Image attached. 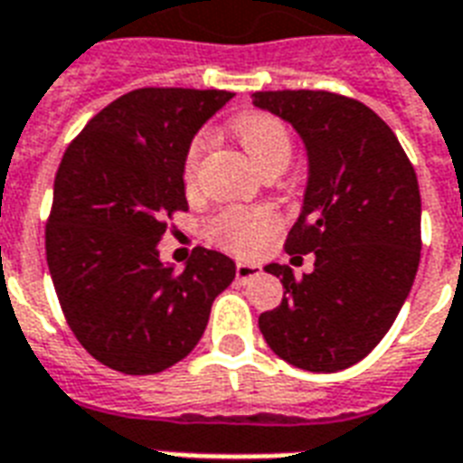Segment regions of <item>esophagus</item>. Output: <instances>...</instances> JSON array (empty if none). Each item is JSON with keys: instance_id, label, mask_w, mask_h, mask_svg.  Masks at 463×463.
Returning a JSON list of instances; mask_svg holds the SVG:
<instances>
[{"instance_id": "esophagus-1", "label": "esophagus", "mask_w": 463, "mask_h": 463, "mask_svg": "<svg viewBox=\"0 0 463 463\" xmlns=\"http://www.w3.org/2000/svg\"><path fill=\"white\" fill-rule=\"evenodd\" d=\"M259 273L260 266H256V263H246V260H239V263H236V280H241V283L251 280V278H256Z\"/></svg>"}]
</instances>
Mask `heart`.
Here are the masks:
<instances>
[{
	"label": "heart",
	"mask_w": 463,
	"mask_h": 463,
	"mask_svg": "<svg viewBox=\"0 0 463 463\" xmlns=\"http://www.w3.org/2000/svg\"><path fill=\"white\" fill-rule=\"evenodd\" d=\"M234 137L260 170L270 165H285L293 153L290 131L273 114H246L234 124ZM207 144H210V137L203 131L193 138V144L187 148L185 161H183V180L187 187L197 178ZM278 224H280L278 214L269 207H227L210 219L207 232L212 241L222 249L239 253V256H249L269 244L270 236L278 232Z\"/></svg>",
	"instance_id": "heart-1"
}]
</instances>
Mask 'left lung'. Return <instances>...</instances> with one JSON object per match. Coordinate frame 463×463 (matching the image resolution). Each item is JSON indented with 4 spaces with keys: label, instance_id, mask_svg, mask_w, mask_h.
<instances>
[{
    "label": "left lung",
    "instance_id": "8db88e82",
    "mask_svg": "<svg viewBox=\"0 0 463 463\" xmlns=\"http://www.w3.org/2000/svg\"><path fill=\"white\" fill-rule=\"evenodd\" d=\"M253 104L290 121L310 175L285 251L315 253L302 278L270 263L283 300L259 326L278 356L335 373L376 349L420 266V187L392 128L366 104L325 90L253 92Z\"/></svg>",
    "mask_w": 463,
    "mask_h": 463
}]
</instances>
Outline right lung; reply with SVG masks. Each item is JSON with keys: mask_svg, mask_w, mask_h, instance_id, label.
<instances>
[{"mask_svg": "<svg viewBox=\"0 0 463 463\" xmlns=\"http://www.w3.org/2000/svg\"><path fill=\"white\" fill-rule=\"evenodd\" d=\"M227 90L141 87L87 121L62 153L46 260L62 315L99 364L161 373L197 346L234 260L197 246L175 270L158 259L165 217L187 210L183 161Z\"/></svg>", "mask_w": 463, "mask_h": 463, "instance_id": "1", "label": "right lung"}]
</instances>
